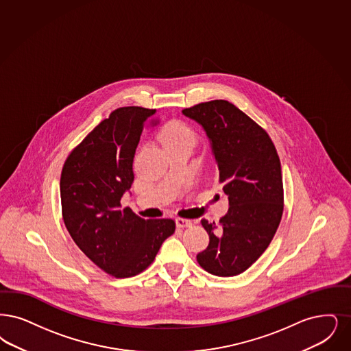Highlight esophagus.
<instances>
[{
	"label": "esophagus",
	"instance_id": "34e87169",
	"mask_svg": "<svg viewBox=\"0 0 351 351\" xmlns=\"http://www.w3.org/2000/svg\"><path fill=\"white\" fill-rule=\"evenodd\" d=\"M192 225H193V223H192V221H191V219L176 218V226H178V227H180V228H184V227H191Z\"/></svg>",
	"mask_w": 351,
	"mask_h": 351
}]
</instances>
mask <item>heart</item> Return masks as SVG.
Returning a JSON list of instances; mask_svg holds the SVG:
<instances>
[{
    "mask_svg": "<svg viewBox=\"0 0 351 351\" xmlns=\"http://www.w3.org/2000/svg\"><path fill=\"white\" fill-rule=\"evenodd\" d=\"M163 146H175V145H186L193 146L196 141L195 130L182 121H171L163 128L160 133Z\"/></svg>",
    "mask_w": 351,
    "mask_h": 351,
    "instance_id": "1",
    "label": "heart"
}]
</instances>
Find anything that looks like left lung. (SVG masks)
<instances>
[{
  "label": "left lung",
  "instance_id": "8db88e82",
  "mask_svg": "<svg viewBox=\"0 0 351 351\" xmlns=\"http://www.w3.org/2000/svg\"><path fill=\"white\" fill-rule=\"evenodd\" d=\"M182 114L206 132L230 205L219 223L201 219L210 241L197 261L214 276H238L265 252L280 226V156L267 132L227 100L199 103Z\"/></svg>",
  "mask_w": 351,
  "mask_h": 351
}]
</instances>
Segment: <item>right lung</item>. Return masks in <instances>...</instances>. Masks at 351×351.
<instances>
[{
    "label": "right lung",
    "instance_id": "obj_1",
    "mask_svg": "<svg viewBox=\"0 0 351 351\" xmlns=\"http://www.w3.org/2000/svg\"><path fill=\"white\" fill-rule=\"evenodd\" d=\"M155 110L121 107L95 126L66 158L60 195L62 218L80 250L116 278L140 274L175 232L173 219H143L121 197L134 180L133 158Z\"/></svg>",
    "mask_w": 351,
    "mask_h": 351
}]
</instances>
